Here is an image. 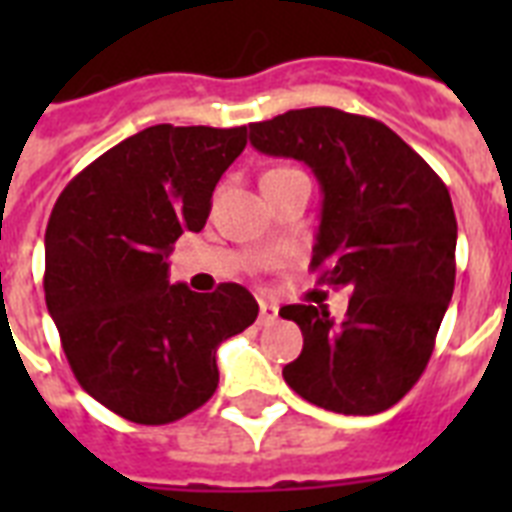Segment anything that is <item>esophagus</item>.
Wrapping results in <instances>:
<instances>
[{"label": "esophagus", "instance_id": "obj_1", "mask_svg": "<svg viewBox=\"0 0 512 512\" xmlns=\"http://www.w3.org/2000/svg\"><path fill=\"white\" fill-rule=\"evenodd\" d=\"M279 316V308L273 303H260V324H271Z\"/></svg>", "mask_w": 512, "mask_h": 512}]
</instances>
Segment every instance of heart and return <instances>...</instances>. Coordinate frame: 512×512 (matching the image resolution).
Returning a JSON list of instances; mask_svg holds the SVG:
<instances>
[{"label": "heart", "instance_id": "obj_1", "mask_svg": "<svg viewBox=\"0 0 512 512\" xmlns=\"http://www.w3.org/2000/svg\"><path fill=\"white\" fill-rule=\"evenodd\" d=\"M292 172H297V170H289V167H279V170H271V172H265V177H281V175H292Z\"/></svg>", "mask_w": 512, "mask_h": 512}]
</instances>
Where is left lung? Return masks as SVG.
Here are the masks:
<instances>
[{"label": "left lung", "mask_w": 512, "mask_h": 512, "mask_svg": "<svg viewBox=\"0 0 512 512\" xmlns=\"http://www.w3.org/2000/svg\"><path fill=\"white\" fill-rule=\"evenodd\" d=\"M249 140L319 177L311 268L319 284L353 289L342 321L327 305L281 308L303 332L284 380L329 412H385L425 372L452 300L457 220L444 180L390 127L340 108L249 124Z\"/></svg>", "instance_id": "8db88e82"}]
</instances>
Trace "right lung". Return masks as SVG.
I'll list each match as a JSON object with an SVG mask.
<instances>
[{
	"mask_svg": "<svg viewBox=\"0 0 512 512\" xmlns=\"http://www.w3.org/2000/svg\"><path fill=\"white\" fill-rule=\"evenodd\" d=\"M247 127L156 124L84 167L44 233V300L71 372L95 401L138 425H167L212 398L217 345L257 319L241 284L191 292L167 257L199 233Z\"/></svg>",
	"mask_w": 512,
	"mask_h": 512,
	"instance_id": "obj_1",
	"label": "right lung"
}]
</instances>
